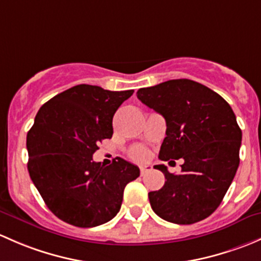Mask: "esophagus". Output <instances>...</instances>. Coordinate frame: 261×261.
<instances>
[{
	"label": "esophagus",
	"instance_id": "1",
	"mask_svg": "<svg viewBox=\"0 0 261 261\" xmlns=\"http://www.w3.org/2000/svg\"><path fill=\"white\" fill-rule=\"evenodd\" d=\"M139 170H141V174L143 176V174H146L147 172H149L150 170H152V166H142Z\"/></svg>",
	"mask_w": 261,
	"mask_h": 261
}]
</instances>
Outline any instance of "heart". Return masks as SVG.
<instances>
[{
  "instance_id": "1",
  "label": "heart",
  "mask_w": 261,
  "mask_h": 261,
  "mask_svg": "<svg viewBox=\"0 0 261 261\" xmlns=\"http://www.w3.org/2000/svg\"><path fill=\"white\" fill-rule=\"evenodd\" d=\"M148 157V152L143 148H136L132 152V158L136 161H144Z\"/></svg>"
}]
</instances>
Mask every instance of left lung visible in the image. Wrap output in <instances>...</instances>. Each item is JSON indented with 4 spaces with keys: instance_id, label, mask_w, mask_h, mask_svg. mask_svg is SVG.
<instances>
[{
    "instance_id": "1",
    "label": "left lung",
    "mask_w": 261,
    "mask_h": 261,
    "mask_svg": "<svg viewBox=\"0 0 261 261\" xmlns=\"http://www.w3.org/2000/svg\"><path fill=\"white\" fill-rule=\"evenodd\" d=\"M137 98L166 119L160 160L185 161L179 174L154 166L166 182L148 193L153 211L178 225L206 219L221 203L240 163L241 129L232 109L210 88L189 79L142 88Z\"/></svg>"
}]
</instances>
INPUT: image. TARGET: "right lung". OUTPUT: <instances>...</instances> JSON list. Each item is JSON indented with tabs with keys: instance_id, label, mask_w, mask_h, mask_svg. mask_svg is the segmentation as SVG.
<instances>
[{
	"instance_id": "right-lung-1",
	"label": "right lung",
	"mask_w": 261,
	"mask_h": 261,
	"mask_svg": "<svg viewBox=\"0 0 261 261\" xmlns=\"http://www.w3.org/2000/svg\"><path fill=\"white\" fill-rule=\"evenodd\" d=\"M134 90L111 91L80 84L40 108L29 130L28 170L47 207L77 227L111 221L120 210L124 187L139 168L118 158L94 162L103 139L112 138L113 117Z\"/></svg>"
}]
</instances>
